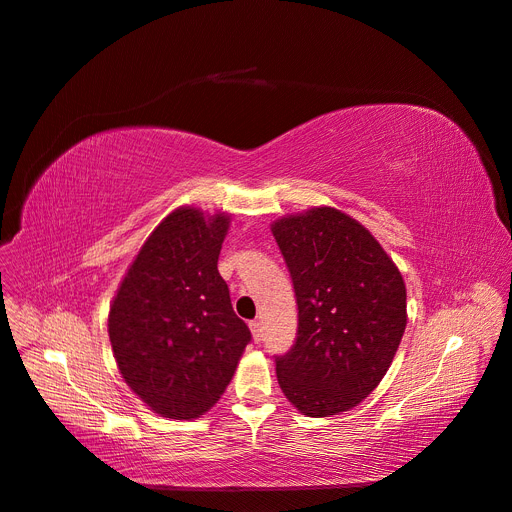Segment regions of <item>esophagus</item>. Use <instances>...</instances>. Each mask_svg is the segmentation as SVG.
I'll return each mask as SVG.
<instances>
[{
	"label": "esophagus",
	"mask_w": 512,
	"mask_h": 512,
	"mask_svg": "<svg viewBox=\"0 0 512 512\" xmlns=\"http://www.w3.org/2000/svg\"><path fill=\"white\" fill-rule=\"evenodd\" d=\"M249 328H251L253 340H255V342H261V338H263V330H261V321H251V324H249Z\"/></svg>",
	"instance_id": "1"
}]
</instances>
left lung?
Returning a JSON list of instances; mask_svg holds the SVG:
<instances>
[{
	"label": "left lung",
	"mask_w": 512,
	"mask_h": 512,
	"mask_svg": "<svg viewBox=\"0 0 512 512\" xmlns=\"http://www.w3.org/2000/svg\"><path fill=\"white\" fill-rule=\"evenodd\" d=\"M272 234L299 305V332L276 359L284 396L307 417L357 407L392 365L407 328V286L375 236L336 207L284 215Z\"/></svg>",
	"instance_id": "8db88e82"
}]
</instances>
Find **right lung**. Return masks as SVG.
<instances>
[{"mask_svg":"<svg viewBox=\"0 0 512 512\" xmlns=\"http://www.w3.org/2000/svg\"><path fill=\"white\" fill-rule=\"evenodd\" d=\"M230 218L193 205L168 213L128 265L110 305L116 365L161 417L191 421L207 413L251 340L218 272Z\"/></svg>","mask_w":512,"mask_h":512,"instance_id":"right-lung-1","label":"right lung"}]
</instances>
